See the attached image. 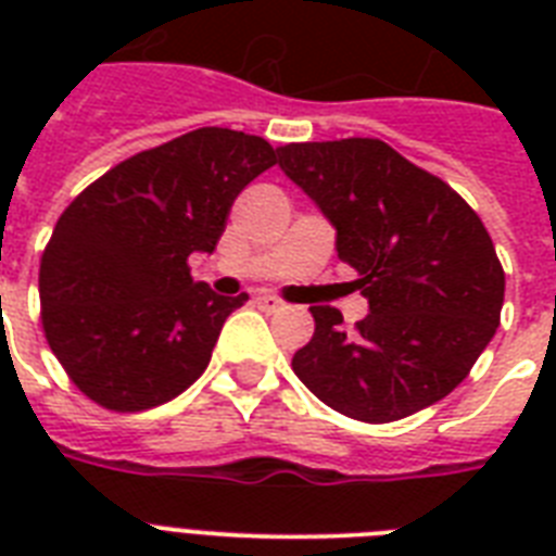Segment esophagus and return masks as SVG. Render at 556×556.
<instances>
[{"label": "esophagus", "mask_w": 556, "mask_h": 556, "mask_svg": "<svg viewBox=\"0 0 556 556\" xmlns=\"http://www.w3.org/2000/svg\"><path fill=\"white\" fill-rule=\"evenodd\" d=\"M256 303H260V308H265V312H277V308H282V300L274 294H256Z\"/></svg>", "instance_id": "obj_1"}]
</instances>
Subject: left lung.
Returning a JSON list of instances; mask_svg holds the SVG:
<instances>
[{
	"label": "left lung",
	"mask_w": 556,
	"mask_h": 556,
	"mask_svg": "<svg viewBox=\"0 0 556 556\" xmlns=\"http://www.w3.org/2000/svg\"><path fill=\"white\" fill-rule=\"evenodd\" d=\"M279 167L338 230L369 314L314 305L291 369L323 404L387 424L450 395L496 334L505 270L482 218L378 138L286 143Z\"/></svg>",
	"instance_id": "obj_1"
}]
</instances>
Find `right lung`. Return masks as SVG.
Listing matches in <instances>:
<instances>
[{
    "instance_id": "right-lung-1",
    "label": "right lung",
    "mask_w": 556,
    "mask_h": 556,
    "mask_svg": "<svg viewBox=\"0 0 556 556\" xmlns=\"http://www.w3.org/2000/svg\"><path fill=\"white\" fill-rule=\"evenodd\" d=\"M274 164L260 135L204 126L121 161L63 210L39 262V317L83 395L143 413L199 380L248 294H213L187 260L213 253L236 195Z\"/></svg>"
}]
</instances>
